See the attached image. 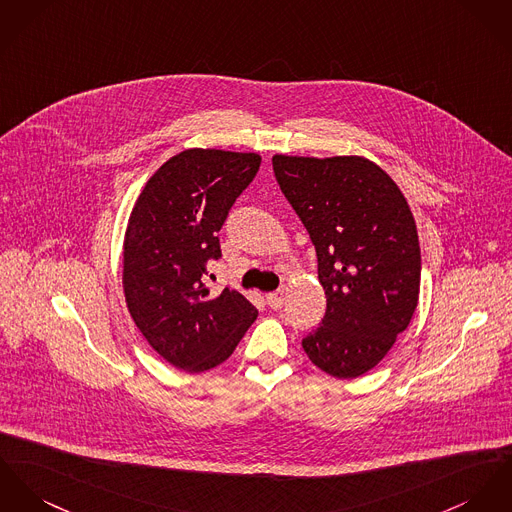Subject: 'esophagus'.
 <instances>
[{"mask_svg":"<svg viewBox=\"0 0 512 512\" xmlns=\"http://www.w3.org/2000/svg\"><path fill=\"white\" fill-rule=\"evenodd\" d=\"M267 304H269L273 310H280V308L284 306V290L267 294Z\"/></svg>","mask_w":512,"mask_h":512,"instance_id":"esophagus-1","label":"esophagus"}]
</instances>
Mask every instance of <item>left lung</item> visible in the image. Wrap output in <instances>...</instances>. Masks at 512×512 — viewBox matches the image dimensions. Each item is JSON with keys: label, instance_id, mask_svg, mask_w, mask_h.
<instances>
[{"label": "left lung", "instance_id": "left-lung-1", "mask_svg": "<svg viewBox=\"0 0 512 512\" xmlns=\"http://www.w3.org/2000/svg\"><path fill=\"white\" fill-rule=\"evenodd\" d=\"M276 181L314 243L327 310L302 339L317 368L347 380L372 370L419 302L421 249L411 208L370 159L273 158Z\"/></svg>", "mask_w": 512, "mask_h": 512}]
</instances>
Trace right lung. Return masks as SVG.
<instances>
[{
    "mask_svg": "<svg viewBox=\"0 0 512 512\" xmlns=\"http://www.w3.org/2000/svg\"><path fill=\"white\" fill-rule=\"evenodd\" d=\"M259 165L257 154L185 150L159 167L132 208L126 306L152 349L185 372L228 360L259 314L237 290L212 296L204 284L206 263L222 257L218 232Z\"/></svg>",
    "mask_w": 512,
    "mask_h": 512,
    "instance_id": "1",
    "label": "right lung"
}]
</instances>
